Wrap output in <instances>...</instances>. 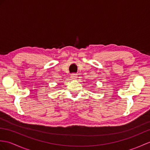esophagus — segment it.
Wrapping results in <instances>:
<instances>
[{"label":"esophagus","instance_id":"esophagus-1","mask_svg":"<svg viewBox=\"0 0 150 150\" xmlns=\"http://www.w3.org/2000/svg\"><path fill=\"white\" fill-rule=\"evenodd\" d=\"M71 78L72 79H76V78H77V74H72L71 75Z\"/></svg>","mask_w":150,"mask_h":150}]
</instances>
